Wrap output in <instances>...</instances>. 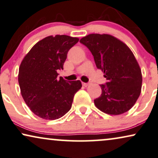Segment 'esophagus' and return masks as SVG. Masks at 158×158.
<instances>
[{"mask_svg": "<svg viewBox=\"0 0 158 158\" xmlns=\"http://www.w3.org/2000/svg\"><path fill=\"white\" fill-rule=\"evenodd\" d=\"M82 85H83V86H84V87H87V86H89V85H90V84H89V83H83V84H82Z\"/></svg>", "mask_w": 158, "mask_h": 158, "instance_id": "obj_1", "label": "esophagus"}]
</instances>
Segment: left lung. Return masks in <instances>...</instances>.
<instances>
[{
	"label": "left lung",
	"mask_w": 158,
	"mask_h": 158,
	"mask_svg": "<svg viewBox=\"0 0 158 158\" xmlns=\"http://www.w3.org/2000/svg\"><path fill=\"white\" fill-rule=\"evenodd\" d=\"M94 56L97 68L104 73L107 82L100 85L102 94L94 100L99 110L110 115L129 110L141 93L140 67L129 48L110 35L90 34L80 40Z\"/></svg>",
	"instance_id": "1"
}]
</instances>
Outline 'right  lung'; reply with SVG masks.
Listing matches in <instances>:
<instances>
[{
    "label": "right lung",
    "mask_w": 158,
    "mask_h": 158,
    "mask_svg": "<svg viewBox=\"0 0 158 158\" xmlns=\"http://www.w3.org/2000/svg\"><path fill=\"white\" fill-rule=\"evenodd\" d=\"M79 41L68 35L48 36L31 48L21 63L18 80L21 94L35 115L46 120L64 116L81 87L79 80L69 81L58 70L64 69L69 50Z\"/></svg>",
    "instance_id": "1"
}]
</instances>
